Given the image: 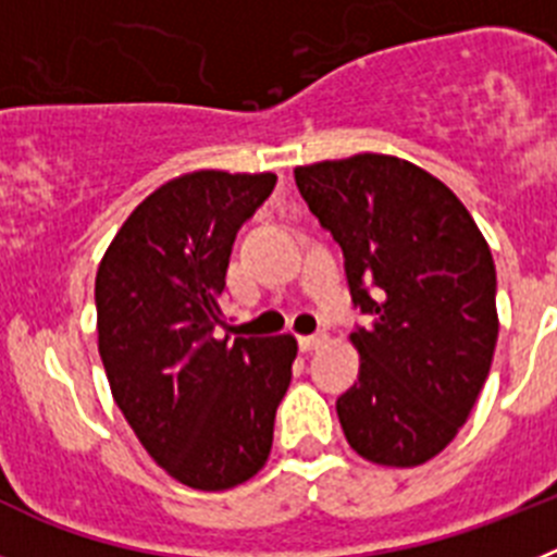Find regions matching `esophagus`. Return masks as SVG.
<instances>
[{
    "instance_id": "obj_1",
    "label": "esophagus",
    "mask_w": 557,
    "mask_h": 557,
    "mask_svg": "<svg viewBox=\"0 0 557 557\" xmlns=\"http://www.w3.org/2000/svg\"><path fill=\"white\" fill-rule=\"evenodd\" d=\"M326 343H329V337L323 332L304 334V337H298V346H301V351H318V348H323Z\"/></svg>"
}]
</instances>
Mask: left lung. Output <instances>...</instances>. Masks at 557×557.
Listing matches in <instances>:
<instances>
[{"instance_id": "obj_1", "label": "left lung", "mask_w": 557, "mask_h": 557, "mask_svg": "<svg viewBox=\"0 0 557 557\" xmlns=\"http://www.w3.org/2000/svg\"><path fill=\"white\" fill-rule=\"evenodd\" d=\"M295 184L346 256L359 376L337 398L351 449L410 469L455 441L494 359L496 268L455 191L396 156L295 166Z\"/></svg>"}]
</instances>
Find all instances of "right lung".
<instances>
[{"instance_id": "obj_1", "label": "right lung", "mask_w": 557, "mask_h": 557, "mask_svg": "<svg viewBox=\"0 0 557 557\" xmlns=\"http://www.w3.org/2000/svg\"><path fill=\"white\" fill-rule=\"evenodd\" d=\"M273 172L200 170L141 200L97 270V337L113 401L178 482L225 491L268 462L298 343L218 337L236 231Z\"/></svg>"}]
</instances>
